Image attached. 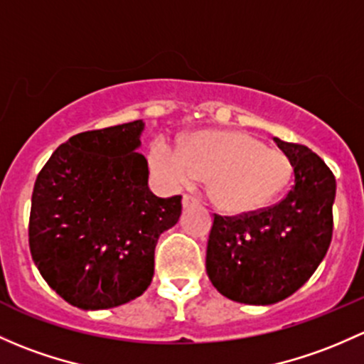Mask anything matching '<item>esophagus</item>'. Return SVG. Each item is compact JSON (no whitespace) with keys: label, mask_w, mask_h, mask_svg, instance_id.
Wrapping results in <instances>:
<instances>
[{"label":"esophagus","mask_w":364,"mask_h":364,"mask_svg":"<svg viewBox=\"0 0 364 364\" xmlns=\"http://www.w3.org/2000/svg\"><path fill=\"white\" fill-rule=\"evenodd\" d=\"M197 197H193V195H183V205H185V208L197 204Z\"/></svg>","instance_id":"1"}]
</instances>
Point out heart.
Returning <instances> with one entry per match:
<instances>
[{"label": "heart", "instance_id": "1", "mask_svg": "<svg viewBox=\"0 0 364 364\" xmlns=\"http://www.w3.org/2000/svg\"><path fill=\"white\" fill-rule=\"evenodd\" d=\"M151 160L167 181L188 186L209 178V195L227 213H247L262 208L281 192L291 176L284 153L239 131H202L181 144H153Z\"/></svg>", "mask_w": 364, "mask_h": 364}]
</instances>
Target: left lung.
Returning a JSON list of instances; mask_svg holds the SVG:
<instances>
[{"mask_svg":"<svg viewBox=\"0 0 364 364\" xmlns=\"http://www.w3.org/2000/svg\"><path fill=\"white\" fill-rule=\"evenodd\" d=\"M274 141L293 166L291 190L270 208L214 214L209 233V279L239 304L270 305L293 294L323 262L333 233V172L304 144Z\"/></svg>","mask_w":364,"mask_h":364,"instance_id":"1","label":"left lung"}]
</instances>
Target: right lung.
Here are the masks:
<instances>
[{"label":"right lung","mask_w":364,"mask_h":364,"mask_svg":"<svg viewBox=\"0 0 364 364\" xmlns=\"http://www.w3.org/2000/svg\"><path fill=\"white\" fill-rule=\"evenodd\" d=\"M143 120L80 132L60 144L34 183L29 250L41 277L83 311L141 296L160 233L181 216V195L148 188Z\"/></svg>","instance_id":"add662e5"}]
</instances>
